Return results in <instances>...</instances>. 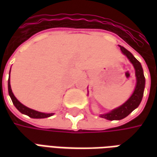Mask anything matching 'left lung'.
Listing matches in <instances>:
<instances>
[{
    "mask_svg": "<svg viewBox=\"0 0 157 157\" xmlns=\"http://www.w3.org/2000/svg\"><path fill=\"white\" fill-rule=\"evenodd\" d=\"M119 47H120L122 53L127 56V58L129 59V61L131 62L134 65V67H135L136 86H135V91L133 92L131 97L123 105L118 107L117 109H113L109 113L100 114L101 118H106L108 120H120V119H123L125 117H127L130 113L133 112L136 108H138V106L140 105V103L141 102L143 94H144V89H145V76H144V72H143L141 64L124 47L120 46V45H119Z\"/></svg>",
    "mask_w": 157,
    "mask_h": 157,
    "instance_id": "obj_1",
    "label": "left lung"
}]
</instances>
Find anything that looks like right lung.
I'll list each match as a JSON object with an SVG mask.
<instances>
[{
  "label": "right lung",
  "instance_id": "add662e5",
  "mask_svg": "<svg viewBox=\"0 0 157 157\" xmlns=\"http://www.w3.org/2000/svg\"><path fill=\"white\" fill-rule=\"evenodd\" d=\"M10 71H11V70H10ZM8 92L14 106L17 108V109L18 110L19 112H21L23 114H26V115H28L29 117L33 118H44L54 115V113H45L38 112V111L29 109L28 107H26L23 104H22L16 98L14 94L12 93V88H11V84H10V77L8 79Z\"/></svg>",
  "mask_w": 157,
  "mask_h": 157
}]
</instances>
